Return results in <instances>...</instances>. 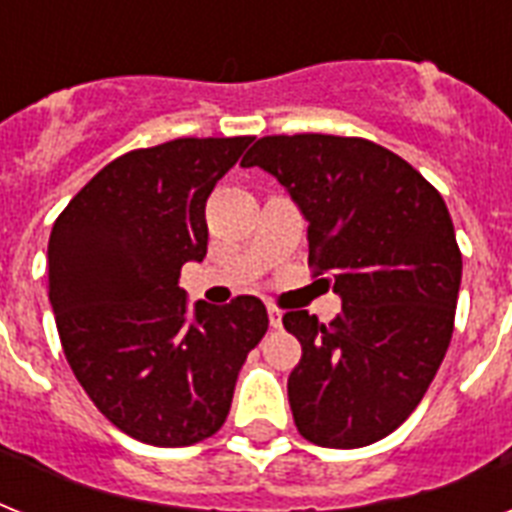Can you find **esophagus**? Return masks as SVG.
Returning a JSON list of instances; mask_svg holds the SVG:
<instances>
[{"label":"esophagus","mask_w":512,"mask_h":512,"mask_svg":"<svg viewBox=\"0 0 512 512\" xmlns=\"http://www.w3.org/2000/svg\"><path fill=\"white\" fill-rule=\"evenodd\" d=\"M281 316H284V313H281L279 308H273V305H268V321H271L273 329L281 327Z\"/></svg>","instance_id":"1"}]
</instances>
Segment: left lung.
I'll list each match as a JSON object with an SVG mask.
<instances>
[{"label":"left lung","mask_w":512,"mask_h":512,"mask_svg":"<svg viewBox=\"0 0 512 512\" xmlns=\"http://www.w3.org/2000/svg\"><path fill=\"white\" fill-rule=\"evenodd\" d=\"M241 167L284 185L308 223V260L342 300L329 324L284 316L303 345L287 380L297 430L329 449L374 444L417 409L452 340L462 255L449 209L372 140L273 135Z\"/></svg>","instance_id":"8db88e82"}]
</instances>
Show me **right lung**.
Here are the masks:
<instances>
[{
  "mask_svg": "<svg viewBox=\"0 0 512 512\" xmlns=\"http://www.w3.org/2000/svg\"><path fill=\"white\" fill-rule=\"evenodd\" d=\"M252 138H180L106 164L52 225L50 305L68 364L127 436L191 446L220 430L265 305H209L180 287L207 257L204 207Z\"/></svg>",
  "mask_w": 512,
  "mask_h": 512,
  "instance_id": "right-lung-1",
  "label": "right lung"
}]
</instances>
